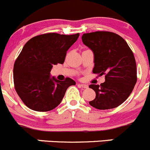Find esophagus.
I'll list each match as a JSON object with an SVG mask.
<instances>
[{
  "mask_svg": "<svg viewBox=\"0 0 150 150\" xmlns=\"http://www.w3.org/2000/svg\"><path fill=\"white\" fill-rule=\"evenodd\" d=\"M79 86H80V87H82V88H87V87H88V86H87V84H79Z\"/></svg>",
  "mask_w": 150,
  "mask_h": 150,
  "instance_id": "esophagus-1",
  "label": "esophagus"
}]
</instances>
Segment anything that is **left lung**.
I'll return each mask as SVG.
<instances>
[{
    "mask_svg": "<svg viewBox=\"0 0 150 150\" xmlns=\"http://www.w3.org/2000/svg\"><path fill=\"white\" fill-rule=\"evenodd\" d=\"M81 39L94 54L93 72L105 74L104 82L89 86L96 94L89 103L100 110L117 107L129 97L137 81L133 52L120 35L112 32L84 33Z\"/></svg>",
    "mask_w": 150,
    "mask_h": 150,
    "instance_id": "1",
    "label": "left lung"
}]
</instances>
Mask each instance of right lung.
Returning a JSON list of instances; mask_svg holds the SVG:
<instances>
[{"mask_svg":"<svg viewBox=\"0 0 150 150\" xmlns=\"http://www.w3.org/2000/svg\"><path fill=\"white\" fill-rule=\"evenodd\" d=\"M79 33L60 35L49 33L30 39L14 65V88L23 103L37 112H48L57 107L68 87L75 85L72 79L59 81L51 77L52 66L63 64L69 49Z\"/></svg>","mask_w":150,"mask_h":150,"instance_id":"add662e5","label":"right lung"}]
</instances>
